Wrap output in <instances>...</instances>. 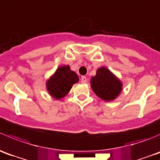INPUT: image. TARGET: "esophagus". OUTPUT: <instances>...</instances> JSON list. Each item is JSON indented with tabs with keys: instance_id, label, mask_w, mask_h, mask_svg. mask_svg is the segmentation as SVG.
<instances>
[{
	"instance_id": "1",
	"label": "esophagus",
	"mask_w": 160,
	"mask_h": 160,
	"mask_svg": "<svg viewBox=\"0 0 160 160\" xmlns=\"http://www.w3.org/2000/svg\"><path fill=\"white\" fill-rule=\"evenodd\" d=\"M81 82H82V83H86V82H87L86 77L82 76V78H81Z\"/></svg>"
}]
</instances>
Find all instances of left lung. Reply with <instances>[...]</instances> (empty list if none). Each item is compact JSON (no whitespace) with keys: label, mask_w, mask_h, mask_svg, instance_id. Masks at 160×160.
Masks as SVG:
<instances>
[{"label":"left lung","mask_w":160,"mask_h":160,"mask_svg":"<svg viewBox=\"0 0 160 160\" xmlns=\"http://www.w3.org/2000/svg\"><path fill=\"white\" fill-rule=\"evenodd\" d=\"M93 92L105 101H112L122 90V83L107 68H100L91 79Z\"/></svg>","instance_id":"left-lung-1"}]
</instances>
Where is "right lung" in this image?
I'll return each mask as SVG.
<instances>
[{"mask_svg": "<svg viewBox=\"0 0 160 160\" xmlns=\"http://www.w3.org/2000/svg\"><path fill=\"white\" fill-rule=\"evenodd\" d=\"M78 82L76 73L70 70L69 66H61L54 75L47 82L49 93L57 99L64 97L72 88V85Z\"/></svg>", "mask_w": 160, "mask_h": 160, "instance_id": "obj_1", "label": "right lung"}]
</instances>
